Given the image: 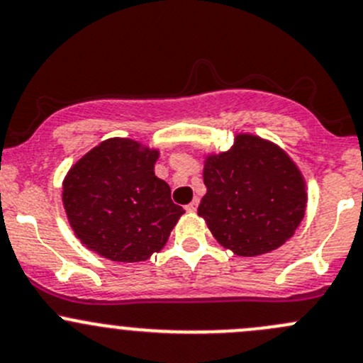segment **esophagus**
<instances>
[{
    "instance_id": "obj_1",
    "label": "esophagus",
    "mask_w": 363,
    "mask_h": 363,
    "mask_svg": "<svg viewBox=\"0 0 363 363\" xmlns=\"http://www.w3.org/2000/svg\"><path fill=\"white\" fill-rule=\"evenodd\" d=\"M197 206H199V199H194L192 203H190V204H186L185 209H186V211H190V213H192V211H196Z\"/></svg>"
}]
</instances>
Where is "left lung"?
I'll return each instance as SVG.
<instances>
[{
  "label": "left lung",
  "instance_id": "obj_1",
  "mask_svg": "<svg viewBox=\"0 0 363 363\" xmlns=\"http://www.w3.org/2000/svg\"><path fill=\"white\" fill-rule=\"evenodd\" d=\"M206 196L197 213L223 248L257 257L285 245L306 213V182L285 150L238 134L230 150L208 155Z\"/></svg>",
  "mask_w": 363,
  "mask_h": 363
}]
</instances>
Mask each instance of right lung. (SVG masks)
<instances>
[{"instance_id": "add662e5", "label": "right lung", "mask_w": 363, "mask_h": 363, "mask_svg": "<svg viewBox=\"0 0 363 363\" xmlns=\"http://www.w3.org/2000/svg\"><path fill=\"white\" fill-rule=\"evenodd\" d=\"M157 157L129 138H110L71 167L62 204L82 245L113 262H141L162 250L185 211L155 177Z\"/></svg>"}]
</instances>
